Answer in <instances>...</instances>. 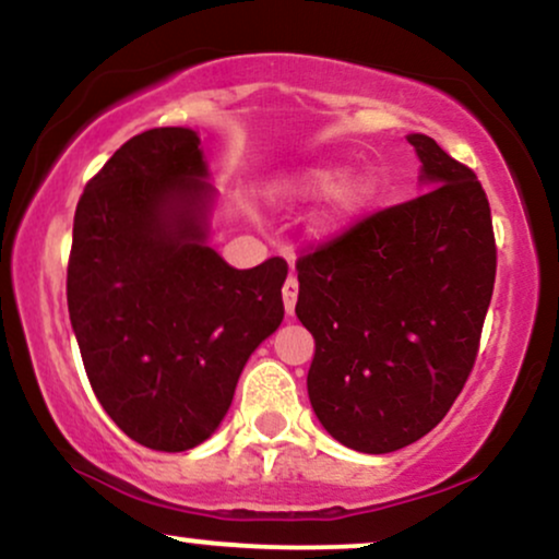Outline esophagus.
Listing matches in <instances>:
<instances>
[{"instance_id": "esophagus-1", "label": "esophagus", "mask_w": 559, "mask_h": 559, "mask_svg": "<svg viewBox=\"0 0 559 559\" xmlns=\"http://www.w3.org/2000/svg\"><path fill=\"white\" fill-rule=\"evenodd\" d=\"M284 307H286V316H294V307H297V294H299V281L294 275H288L286 284H284Z\"/></svg>"}]
</instances>
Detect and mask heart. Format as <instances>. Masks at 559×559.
Instances as JSON below:
<instances>
[{
  "mask_svg": "<svg viewBox=\"0 0 559 559\" xmlns=\"http://www.w3.org/2000/svg\"><path fill=\"white\" fill-rule=\"evenodd\" d=\"M292 194L301 199L325 194L323 207L312 217V234L318 239H333L368 213L376 197V181L357 170L338 173L333 165H318L294 178Z\"/></svg>",
  "mask_w": 559,
  "mask_h": 559,
  "instance_id": "b5f03b06",
  "label": "heart"
}]
</instances>
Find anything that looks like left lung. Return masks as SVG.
Listing matches in <instances>:
<instances>
[{"instance_id":"left-lung-1","label":"left lung","mask_w":559,"mask_h":559,"mask_svg":"<svg viewBox=\"0 0 559 559\" xmlns=\"http://www.w3.org/2000/svg\"><path fill=\"white\" fill-rule=\"evenodd\" d=\"M423 194L365 217L297 262L316 338L307 394L338 444L386 454L441 423L478 355L497 273L476 173L409 133Z\"/></svg>"}]
</instances>
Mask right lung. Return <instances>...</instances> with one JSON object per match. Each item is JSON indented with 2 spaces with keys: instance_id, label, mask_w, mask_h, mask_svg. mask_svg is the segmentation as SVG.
Returning a JSON list of instances; mask_svg holds the SVG:
<instances>
[{
  "instance_id": "obj_1",
  "label": "right lung",
  "mask_w": 559,
  "mask_h": 559,
  "mask_svg": "<svg viewBox=\"0 0 559 559\" xmlns=\"http://www.w3.org/2000/svg\"><path fill=\"white\" fill-rule=\"evenodd\" d=\"M217 191L191 128L128 139L83 189L68 312L96 400L126 436L186 452L217 431L284 320L286 262L236 271L210 247Z\"/></svg>"
}]
</instances>
